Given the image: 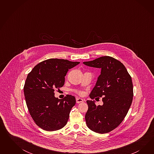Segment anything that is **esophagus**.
I'll return each instance as SVG.
<instances>
[{"label": "esophagus", "instance_id": "obj_1", "mask_svg": "<svg viewBox=\"0 0 154 154\" xmlns=\"http://www.w3.org/2000/svg\"><path fill=\"white\" fill-rule=\"evenodd\" d=\"M84 100L81 98H76V103H80L84 102Z\"/></svg>", "mask_w": 154, "mask_h": 154}]
</instances>
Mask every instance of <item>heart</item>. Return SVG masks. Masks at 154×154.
<instances>
[{
  "instance_id": "b5f03b06",
  "label": "heart",
  "mask_w": 154,
  "mask_h": 154,
  "mask_svg": "<svg viewBox=\"0 0 154 154\" xmlns=\"http://www.w3.org/2000/svg\"><path fill=\"white\" fill-rule=\"evenodd\" d=\"M76 93L77 94H79V95H82V93L81 92V91H75Z\"/></svg>"
}]
</instances>
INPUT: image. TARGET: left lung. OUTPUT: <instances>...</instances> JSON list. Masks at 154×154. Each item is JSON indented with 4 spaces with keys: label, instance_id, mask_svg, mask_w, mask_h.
Here are the masks:
<instances>
[{
    "label": "left lung",
    "instance_id": "left-lung-1",
    "mask_svg": "<svg viewBox=\"0 0 154 154\" xmlns=\"http://www.w3.org/2000/svg\"><path fill=\"white\" fill-rule=\"evenodd\" d=\"M83 63L101 68L90 97H103V104L97 106L94 100L86 101L89 107L85 115L87 126L98 133L110 132L123 121L131 104L133 86L131 75L122 63L111 56H102Z\"/></svg>",
    "mask_w": 154,
    "mask_h": 154
}]
</instances>
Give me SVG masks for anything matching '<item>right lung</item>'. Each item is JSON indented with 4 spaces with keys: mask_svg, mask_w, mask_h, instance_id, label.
<instances>
[{
    "mask_svg": "<svg viewBox=\"0 0 154 154\" xmlns=\"http://www.w3.org/2000/svg\"><path fill=\"white\" fill-rule=\"evenodd\" d=\"M79 63L50 59L38 64L28 74L23 87L26 103L33 120L42 129L57 131L66 124L75 99L69 95L59 99L54 91L63 86L69 69Z\"/></svg>",
    "mask_w": 154,
    "mask_h": 154,
    "instance_id": "add662e5",
    "label": "right lung"
}]
</instances>
